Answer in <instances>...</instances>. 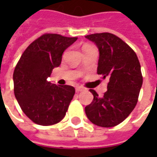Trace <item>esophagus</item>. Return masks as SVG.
Instances as JSON below:
<instances>
[{
  "mask_svg": "<svg viewBox=\"0 0 157 157\" xmlns=\"http://www.w3.org/2000/svg\"><path fill=\"white\" fill-rule=\"evenodd\" d=\"M84 91V89L82 88V86H76V88H75V92H83Z\"/></svg>",
  "mask_w": 157,
  "mask_h": 157,
  "instance_id": "34e87169",
  "label": "esophagus"
}]
</instances>
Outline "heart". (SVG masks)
<instances>
[{
  "label": "heart",
  "instance_id": "heart-1",
  "mask_svg": "<svg viewBox=\"0 0 157 157\" xmlns=\"http://www.w3.org/2000/svg\"><path fill=\"white\" fill-rule=\"evenodd\" d=\"M87 48V47H83V48H82V50H83V49H84V48Z\"/></svg>",
  "mask_w": 157,
  "mask_h": 157
}]
</instances>
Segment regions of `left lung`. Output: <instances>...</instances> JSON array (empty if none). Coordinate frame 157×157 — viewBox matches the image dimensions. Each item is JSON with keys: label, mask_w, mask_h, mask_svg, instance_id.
<instances>
[{"label": "left lung", "mask_w": 157, "mask_h": 157, "mask_svg": "<svg viewBox=\"0 0 157 157\" xmlns=\"http://www.w3.org/2000/svg\"><path fill=\"white\" fill-rule=\"evenodd\" d=\"M99 51L98 74L109 78L108 91L102 97L91 89V104L85 108L92 124L110 128L124 120L138 102L143 83L140 65L135 51L114 34L109 33L86 36Z\"/></svg>", "instance_id": "left-lung-1"}]
</instances>
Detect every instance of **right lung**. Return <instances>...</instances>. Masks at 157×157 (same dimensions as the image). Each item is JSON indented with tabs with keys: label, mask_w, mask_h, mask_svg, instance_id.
Returning a JSON list of instances; mask_svg holds the SVG:
<instances>
[{
	"label": "right lung",
	"mask_w": 157,
	"mask_h": 157,
	"mask_svg": "<svg viewBox=\"0 0 157 157\" xmlns=\"http://www.w3.org/2000/svg\"><path fill=\"white\" fill-rule=\"evenodd\" d=\"M77 40L46 33L26 48L13 73L14 94L21 109L33 122L48 126L65 117L75 88L48 81L53 69L60 65L63 52Z\"/></svg>",
	"instance_id": "add662e5"
}]
</instances>
